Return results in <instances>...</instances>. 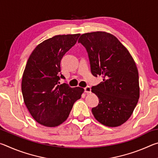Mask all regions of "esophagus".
Masks as SVG:
<instances>
[{
	"label": "esophagus",
	"mask_w": 158,
	"mask_h": 158,
	"mask_svg": "<svg viewBox=\"0 0 158 158\" xmlns=\"http://www.w3.org/2000/svg\"><path fill=\"white\" fill-rule=\"evenodd\" d=\"M84 90H85V93H86L87 94H89V93H91V89H90V86L85 87L84 89Z\"/></svg>",
	"instance_id": "1"
}]
</instances>
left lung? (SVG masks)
Instances as JSON below:
<instances>
[{
    "mask_svg": "<svg viewBox=\"0 0 158 158\" xmlns=\"http://www.w3.org/2000/svg\"><path fill=\"white\" fill-rule=\"evenodd\" d=\"M78 42L87 50L93 75L103 77L91 89L99 98L98 105L92 109L93 116L105 126H120L130 118L139 98L135 60L127 48L106 32L82 34Z\"/></svg>",
    "mask_w": 158,
    "mask_h": 158,
    "instance_id": "left-lung-1",
    "label": "left lung"
}]
</instances>
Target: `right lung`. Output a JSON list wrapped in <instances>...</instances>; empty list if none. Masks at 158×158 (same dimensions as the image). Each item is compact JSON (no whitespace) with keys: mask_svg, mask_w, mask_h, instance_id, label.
<instances>
[{"mask_svg":"<svg viewBox=\"0 0 158 158\" xmlns=\"http://www.w3.org/2000/svg\"><path fill=\"white\" fill-rule=\"evenodd\" d=\"M80 34L58 35L41 42L29 56L23 73L21 90L23 101L32 117L45 127L65 122L74 103L84 89L59 85L60 60L76 44Z\"/></svg>","mask_w":158,"mask_h":158,"instance_id":"right-lung-1","label":"right lung"}]
</instances>
